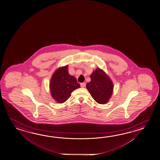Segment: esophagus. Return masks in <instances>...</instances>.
<instances>
[{
  "mask_svg": "<svg viewBox=\"0 0 160 160\" xmlns=\"http://www.w3.org/2000/svg\"><path fill=\"white\" fill-rule=\"evenodd\" d=\"M85 86H86V83H85V82L81 83V88H85Z\"/></svg>",
  "mask_w": 160,
  "mask_h": 160,
  "instance_id": "34e87169",
  "label": "esophagus"
}]
</instances>
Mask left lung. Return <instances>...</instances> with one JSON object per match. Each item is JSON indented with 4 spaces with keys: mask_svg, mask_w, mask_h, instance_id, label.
I'll return each mask as SVG.
<instances>
[{
    "mask_svg": "<svg viewBox=\"0 0 160 160\" xmlns=\"http://www.w3.org/2000/svg\"><path fill=\"white\" fill-rule=\"evenodd\" d=\"M91 81L86 84L92 97L99 104L109 102L113 92V83L105 72L101 68L94 70L90 75Z\"/></svg>",
    "mask_w": 160,
    "mask_h": 160,
    "instance_id": "8db88e82",
    "label": "left lung"
}]
</instances>
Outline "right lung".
I'll return each instance as SVG.
<instances>
[{
	"mask_svg": "<svg viewBox=\"0 0 160 160\" xmlns=\"http://www.w3.org/2000/svg\"><path fill=\"white\" fill-rule=\"evenodd\" d=\"M80 88L77 79L68 73V66L57 68L51 77L50 89L52 98L62 103L71 96V93Z\"/></svg>",
	"mask_w": 160,
	"mask_h": 160,
	"instance_id": "add662e5",
	"label": "right lung"
}]
</instances>
